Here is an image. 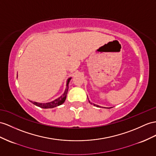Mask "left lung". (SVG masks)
<instances>
[{"label":"left lung","mask_w":156,"mask_h":156,"mask_svg":"<svg viewBox=\"0 0 156 156\" xmlns=\"http://www.w3.org/2000/svg\"><path fill=\"white\" fill-rule=\"evenodd\" d=\"M88 100H89V99H88ZM89 102H90V103H91V104H93V105H94V106H96V107H100V106H99V105H95V104H94V103H91V102L90 101V100H89Z\"/></svg>","instance_id":"obj_1"}]
</instances>
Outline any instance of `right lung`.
I'll return each instance as SVG.
<instances>
[{
  "instance_id": "obj_1",
  "label": "right lung",
  "mask_w": 156,
  "mask_h": 156,
  "mask_svg": "<svg viewBox=\"0 0 156 156\" xmlns=\"http://www.w3.org/2000/svg\"><path fill=\"white\" fill-rule=\"evenodd\" d=\"M18 77V75H17ZM71 80V78H69L67 80L66 82V87L65 89V92L59 98L57 99H55L54 101H51V102H48V103H38V102H35V101H31V102L34 104L35 105H36L37 107H41V108L43 109H50V108H53V107H56L57 106H59L62 105V103L65 101L66 98V95L68 93V90H69V84L70 80Z\"/></svg>"
}]
</instances>
